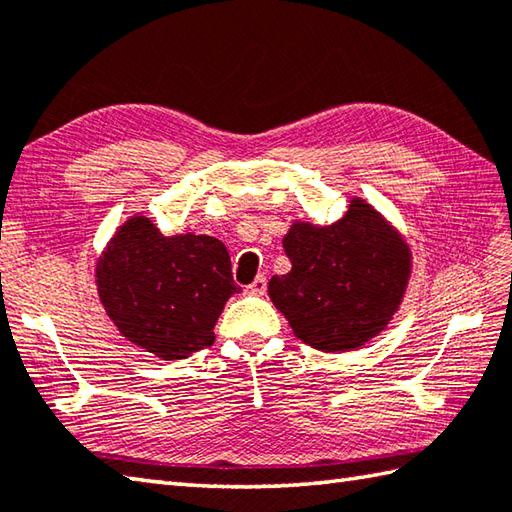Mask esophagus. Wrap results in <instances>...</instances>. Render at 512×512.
<instances>
[{
  "label": "esophagus",
  "instance_id": "obj_1",
  "mask_svg": "<svg viewBox=\"0 0 512 512\" xmlns=\"http://www.w3.org/2000/svg\"><path fill=\"white\" fill-rule=\"evenodd\" d=\"M266 288H268V277L266 275H257L253 284L246 286V292H248V295H264Z\"/></svg>",
  "mask_w": 512,
  "mask_h": 512
}]
</instances>
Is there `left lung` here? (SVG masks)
Segmentation results:
<instances>
[{"label": "left lung", "mask_w": 512, "mask_h": 512, "mask_svg": "<svg viewBox=\"0 0 512 512\" xmlns=\"http://www.w3.org/2000/svg\"><path fill=\"white\" fill-rule=\"evenodd\" d=\"M292 264L268 295L292 332L321 352H350L385 328L409 279V248L372 206L354 200L339 222H297L284 237Z\"/></svg>", "instance_id": "left-lung-1"}]
</instances>
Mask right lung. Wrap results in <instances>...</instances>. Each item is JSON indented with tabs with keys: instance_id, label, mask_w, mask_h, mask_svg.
Instances as JSON below:
<instances>
[{
	"instance_id": "right-lung-1",
	"label": "right lung",
	"mask_w": 512,
	"mask_h": 512,
	"mask_svg": "<svg viewBox=\"0 0 512 512\" xmlns=\"http://www.w3.org/2000/svg\"><path fill=\"white\" fill-rule=\"evenodd\" d=\"M96 284L125 339L165 361L211 347L224 303L239 292L220 239L165 237L143 215L118 228L96 266Z\"/></svg>"
}]
</instances>
